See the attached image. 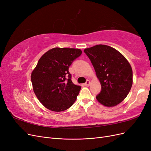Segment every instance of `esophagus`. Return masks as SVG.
I'll list each match as a JSON object with an SVG mask.
<instances>
[{"label": "esophagus", "instance_id": "34e87169", "mask_svg": "<svg viewBox=\"0 0 151 151\" xmlns=\"http://www.w3.org/2000/svg\"><path fill=\"white\" fill-rule=\"evenodd\" d=\"M90 81H86V83L84 84V85L86 86H90Z\"/></svg>", "mask_w": 151, "mask_h": 151}]
</instances>
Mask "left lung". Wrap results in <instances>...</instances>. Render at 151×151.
<instances>
[{"label":"left lung","instance_id":"8db88e82","mask_svg":"<svg viewBox=\"0 0 151 151\" xmlns=\"http://www.w3.org/2000/svg\"><path fill=\"white\" fill-rule=\"evenodd\" d=\"M94 68L101 86L96 97L107 107L120 103L129 93L133 83L132 67L123 55L111 47L97 45L84 50Z\"/></svg>","mask_w":151,"mask_h":151}]
</instances>
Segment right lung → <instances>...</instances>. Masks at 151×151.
I'll list each match as a JSON object with an SVG mask.
<instances>
[{"instance_id": "add662e5", "label": "right lung", "mask_w": 151, "mask_h": 151, "mask_svg": "<svg viewBox=\"0 0 151 151\" xmlns=\"http://www.w3.org/2000/svg\"><path fill=\"white\" fill-rule=\"evenodd\" d=\"M81 53L78 48L57 47L40 58L31 79L36 96L45 108L63 111L76 101L81 87L72 83L68 67Z\"/></svg>"}]
</instances>
